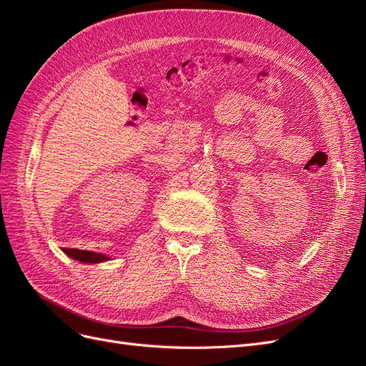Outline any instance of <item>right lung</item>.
Listing matches in <instances>:
<instances>
[{"label": "right lung", "instance_id": "1", "mask_svg": "<svg viewBox=\"0 0 366 366\" xmlns=\"http://www.w3.org/2000/svg\"><path fill=\"white\" fill-rule=\"evenodd\" d=\"M64 253L69 254L70 258L74 261H79L82 264H99L112 259L108 254L104 253H96L90 250H79V249H64Z\"/></svg>", "mask_w": 366, "mask_h": 366}]
</instances>
